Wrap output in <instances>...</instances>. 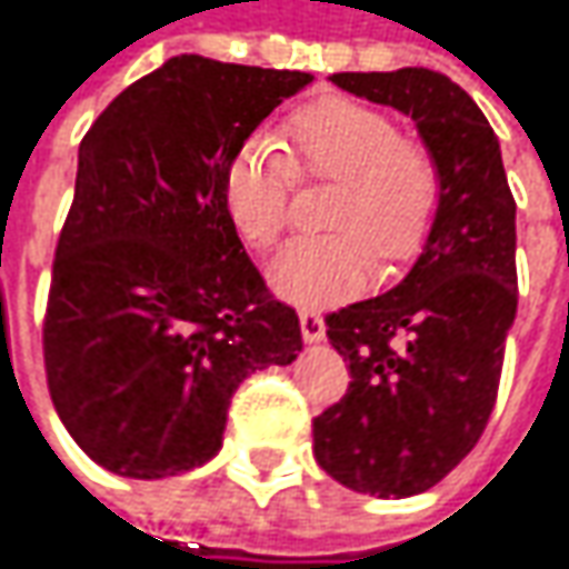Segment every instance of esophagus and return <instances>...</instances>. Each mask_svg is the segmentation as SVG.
<instances>
[{
  "mask_svg": "<svg viewBox=\"0 0 569 569\" xmlns=\"http://www.w3.org/2000/svg\"><path fill=\"white\" fill-rule=\"evenodd\" d=\"M300 336L307 342H320L327 336V327H323V317L317 310H300Z\"/></svg>",
  "mask_w": 569,
  "mask_h": 569,
  "instance_id": "esophagus-1",
  "label": "esophagus"
}]
</instances>
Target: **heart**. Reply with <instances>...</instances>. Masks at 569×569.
<instances>
[{
    "mask_svg": "<svg viewBox=\"0 0 569 569\" xmlns=\"http://www.w3.org/2000/svg\"><path fill=\"white\" fill-rule=\"evenodd\" d=\"M298 182H332L320 213L332 230L298 237L271 262V288L300 307H327L358 291L375 259L383 269L407 262L441 198L432 150L356 99L313 101L288 118L284 147L256 133L233 153L223 204L252 249H271L291 227Z\"/></svg>",
    "mask_w": 569,
    "mask_h": 569,
    "instance_id": "b5f03b06",
    "label": "heart"
}]
</instances>
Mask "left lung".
I'll list each match as a JSON object with an SVG mask.
<instances>
[{"instance_id": "obj_1", "label": "left lung", "mask_w": 569, "mask_h": 569, "mask_svg": "<svg viewBox=\"0 0 569 569\" xmlns=\"http://www.w3.org/2000/svg\"><path fill=\"white\" fill-rule=\"evenodd\" d=\"M339 89L410 114L439 162L436 223L387 295L327 313L352 381L313 419V455L342 487L412 497L480 441L516 320V198L483 111L445 72H332Z\"/></svg>"}]
</instances>
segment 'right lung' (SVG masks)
<instances>
[{"label":"right lung","instance_id":"obj_1","mask_svg":"<svg viewBox=\"0 0 569 569\" xmlns=\"http://www.w3.org/2000/svg\"><path fill=\"white\" fill-rule=\"evenodd\" d=\"M310 79L182 53L82 137L41 332L50 400L101 468L157 480L211 461L237 387L298 358V313L246 256L223 176Z\"/></svg>","mask_w":569,"mask_h":569}]
</instances>
